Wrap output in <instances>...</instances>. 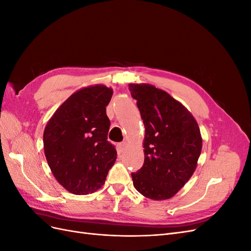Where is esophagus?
<instances>
[{"instance_id": "1", "label": "esophagus", "mask_w": 251, "mask_h": 251, "mask_svg": "<svg viewBox=\"0 0 251 251\" xmlns=\"http://www.w3.org/2000/svg\"><path fill=\"white\" fill-rule=\"evenodd\" d=\"M126 142H120V143H118V150L120 151H123L125 149H126Z\"/></svg>"}]
</instances>
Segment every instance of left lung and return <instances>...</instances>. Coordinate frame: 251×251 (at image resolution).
<instances>
[{
	"mask_svg": "<svg viewBox=\"0 0 251 251\" xmlns=\"http://www.w3.org/2000/svg\"><path fill=\"white\" fill-rule=\"evenodd\" d=\"M128 89L146 127L144 163L132 173L134 187L150 199H170L196 170L202 150L199 126L165 91L147 83H130Z\"/></svg>",
	"mask_w": 251,
	"mask_h": 251,
	"instance_id": "8db88e82",
	"label": "left lung"
}]
</instances>
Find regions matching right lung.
Returning a JSON list of instances; mask_svg holds the SVG:
<instances>
[{
    "label": "right lung",
    "instance_id": "right-lung-1",
    "mask_svg": "<svg viewBox=\"0 0 251 251\" xmlns=\"http://www.w3.org/2000/svg\"><path fill=\"white\" fill-rule=\"evenodd\" d=\"M112 95V89L102 85L83 88L60 105L45 127L44 150L51 172L74 195L100 188L116 160L105 112Z\"/></svg>",
    "mask_w": 251,
    "mask_h": 251
}]
</instances>
